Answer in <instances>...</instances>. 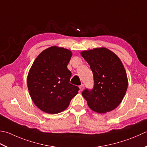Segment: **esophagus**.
Here are the masks:
<instances>
[{
    "label": "esophagus",
    "instance_id": "34e87169",
    "mask_svg": "<svg viewBox=\"0 0 147 147\" xmlns=\"http://www.w3.org/2000/svg\"><path fill=\"white\" fill-rule=\"evenodd\" d=\"M79 88H80V91L82 92V91L83 90V88H84V85H83V84L81 85H80V86H79Z\"/></svg>",
    "mask_w": 147,
    "mask_h": 147
}]
</instances>
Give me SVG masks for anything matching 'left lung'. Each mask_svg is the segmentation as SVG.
<instances>
[{
	"instance_id": "left-lung-1",
	"label": "left lung",
	"mask_w": 147,
	"mask_h": 147,
	"mask_svg": "<svg viewBox=\"0 0 147 147\" xmlns=\"http://www.w3.org/2000/svg\"><path fill=\"white\" fill-rule=\"evenodd\" d=\"M81 55L94 74L93 88L82 92L89 108L99 113L115 109L122 102L128 86L127 74L121 60L106 48L83 51Z\"/></svg>"
}]
</instances>
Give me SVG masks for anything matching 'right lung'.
Instances as JSON below:
<instances>
[{"label": "right lung", "instance_id": "obj_1", "mask_svg": "<svg viewBox=\"0 0 147 147\" xmlns=\"http://www.w3.org/2000/svg\"><path fill=\"white\" fill-rule=\"evenodd\" d=\"M72 52L51 47L42 51L30 69L27 87L34 104L40 110L57 114L67 108L80 88L69 83L71 71L67 65Z\"/></svg>", "mask_w": 147, "mask_h": 147}]
</instances>
